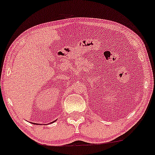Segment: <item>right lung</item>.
Segmentation results:
<instances>
[{
    "mask_svg": "<svg viewBox=\"0 0 155 155\" xmlns=\"http://www.w3.org/2000/svg\"><path fill=\"white\" fill-rule=\"evenodd\" d=\"M55 121H56V120H55ZM55 121H54V122H55ZM51 123H53V122H51ZM35 124H36V123H35Z\"/></svg>",
    "mask_w": 155,
    "mask_h": 155,
    "instance_id": "obj_1",
    "label": "right lung"
}]
</instances>
